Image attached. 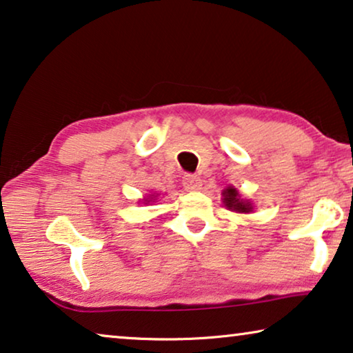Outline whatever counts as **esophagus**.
<instances>
[{
	"instance_id": "obj_1",
	"label": "esophagus",
	"mask_w": 353,
	"mask_h": 353,
	"mask_svg": "<svg viewBox=\"0 0 353 353\" xmlns=\"http://www.w3.org/2000/svg\"><path fill=\"white\" fill-rule=\"evenodd\" d=\"M183 186H185L186 191H197V189H201L202 181L197 175H191V173H188V175L183 176Z\"/></svg>"
}]
</instances>
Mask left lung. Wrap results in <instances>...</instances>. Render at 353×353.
<instances>
[{
	"label": "left lung",
	"instance_id": "1",
	"mask_svg": "<svg viewBox=\"0 0 353 353\" xmlns=\"http://www.w3.org/2000/svg\"><path fill=\"white\" fill-rule=\"evenodd\" d=\"M223 202L229 210L237 212V213H250L253 210V205L250 201L240 199V194L236 188L229 186L223 191Z\"/></svg>",
	"mask_w": 353,
	"mask_h": 353
}]
</instances>
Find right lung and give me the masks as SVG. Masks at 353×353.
I'll return each mask as SVG.
<instances>
[{
  "label": "right lung",
  "mask_w": 353,
  "mask_h": 353,
  "mask_svg": "<svg viewBox=\"0 0 353 353\" xmlns=\"http://www.w3.org/2000/svg\"><path fill=\"white\" fill-rule=\"evenodd\" d=\"M151 201H154V199H152V197H151ZM151 201H145V202H146V203H150Z\"/></svg>",
  "instance_id": "right-lung-1"
}]
</instances>
